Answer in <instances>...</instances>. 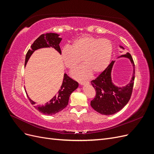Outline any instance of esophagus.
Instances as JSON below:
<instances>
[{
  "label": "esophagus",
  "instance_id": "esophagus-1",
  "mask_svg": "<svg viewBox=\"0 0 154 154\" xmlns=\"http://www.w3.org/2000/svg\"><path fill=\"white\" fill-rule=\"evenodd\" d=\"M80 83V85H87V84H88V83H89V82H79Z\"/></svg>",
  "mask_w": 154,
  "mask_h": 154
}]
</instances>
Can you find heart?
<instances>
[{
	"mask_svg": "<svg viewBox=\"0 0 154 154\" xmlns=\"http://www.w3.org/2000/svg\"><path fill=\"white\" fill-rule=\"evenodd\" d=\"M113 45L110 40L83 35L74 40L71 48H63L62 57L65 66L70 70L75 69L82 59L85 65L76 69L72 75L85 79L92 72L96 74L103 72L110 63Z\"/></svg>",
	"mask_w": 154,
	"mask_h": 154,
	"instance_id": "obj_1",
	"label": "heart"
}]
</instances>
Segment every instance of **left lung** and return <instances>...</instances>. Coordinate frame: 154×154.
<instances>
[{
    "label": "left lung",
    "instance_id": "left-lung-1",
    "mask_svg": "<svg viewBox=\"0 0 154 154\" xmlns=\"http://www.w3.org/2000/svg\"><path fill=\"white\" fill-rule=\"evenodd\" d=\"M122 57L130 58L134 66L133 76L128 85L119 88L112 82L111 70L114 61H112L103 72L91 81V85L96 90V96L91 101V105L93 109L101 114L107 116L118 112L127 104L131 97L135 79V65L130 53H127Z\"/></svg>",
    "mask_w": 154,
    "mask_h": 154
}]
</instances>
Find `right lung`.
Instances as JSON below:
<instances>
[{
	"instance_id": "obj_1",
	"label": "right lung",
	"mask_w": 154,
	"mask_h": 154,
	"mask_svg": "<svg viewBox=\"0 0 154 154\" xmlns=\"http://www.w3.org/2000/svg\"><path fill=\"white\" fill-rule=\"evenodd\" d=\"M59 35L56 33H47L41 35L38 38L35 40L31 45V49L28 50L26 55L25 66L26 65L29 58L32 53L36 49L43 48H53L61 54L59 44L62 40L61 38L58 37ZM78 87V83L70 78L67 74H64L63 80L60 89L57 94L55 95L48 103L42 105H36L35 102L32 101L28 97L30 103L34 105V107L41 113L45 115L55 114L64 108L68 105L69 96L71 93L75 91Z\"/></svg>"
}]
</instances>
